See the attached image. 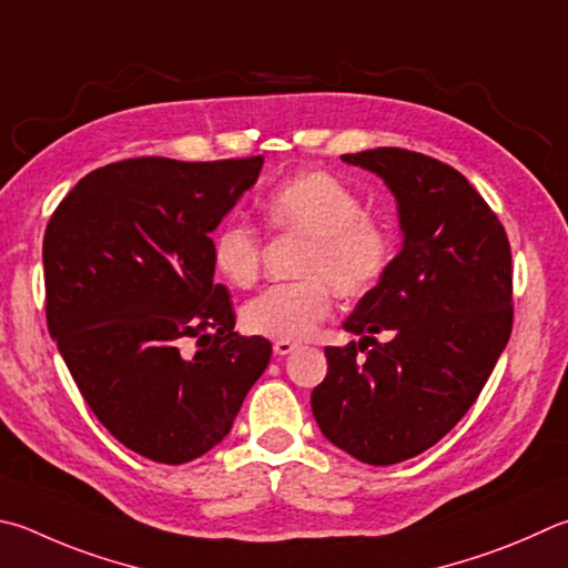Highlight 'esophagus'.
I'll list each match as a JSON object with an SVG mask.
<instances>
[{"mask_svg": "<svg viewBox=\"0 0 568 568\" xmlns=\"http://www.w3.org/2000/svg\"><path fill=\"white\" fill-rule=\"evenodd\" d=\"M297 347H301V345L291 343V339H275V343H273V353H275V355H291V353H295Z\"/></svg>", "mask_w": 568, "mask_h": 568, "instance_id": "1", "label": "esophagus"}]
</instances>
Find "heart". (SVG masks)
I'll use <instances>...</instances> for the list:
<instances>
[{"instance_id":"obj_1","label":"heart","mask_w":568,"mask_h":568,"mask_svg":"<svg viewBox=\"0 0 568 568\" xmlns=\"http://www.w3.org/2000/svg\"><path fill=\"white\" fill-rule=\"evenodd\" d=\"M267 229L303 235L291 283L265 287L243 307V325L253 335L305 339L333 311V287L359 297L383 281L395 253L387 223L365 211L353 185L327 171H305L283 181L263 199ZM263 241L253 225L225 221L211 239V261L231 285L248 287L261 273Z\"/></svg>"}]
</instances>
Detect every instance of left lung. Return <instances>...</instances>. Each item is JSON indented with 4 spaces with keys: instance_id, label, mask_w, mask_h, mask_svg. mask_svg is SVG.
Segmentation results:
<instances>
[{
    "instance_id": "obj_1",
    "label": "left lung",
    "mask_w": 568,
    "mask_h": 568,
    "mask_svg": "<svg viewBox=\"0 0 568 568\" xmlns=\"http://www.w3.org/2000/svg\"><path fill=\"white\" fill-rule=\"evenodd\" d=\"M343 161L389 185L405 245L345 320L363 339L325 347L311 405L335 447L387 467L437 445L487 385L514 323L511 248L497 213L447 163L392 146Z\"/></svg>"
}]
</instances>
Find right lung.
Listing matches in <instances>:
<instances>
[{"label":"right lung","instance_id":"add662e5","mask_svg":"<svg viewBox=\"0 0 568 568\" xmlns=\"http://www.w3.org/2000/svg\"><path fill=\"white\" fill-rule=\"evenodd\" d=\"M261 169L263 156L126 159L87 173L51 213L49 335L97 419L141 457L213 449L271 363L265 337L233 329L211 261V231Z\"/></svg>","mask_w":568,"mask_h":568}]
</instances>
